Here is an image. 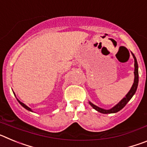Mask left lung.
Returning a JSON list of instances; mask_svg holds the SVG:
<instances>
[{"label": "left lung", "mask_w": 147, "mask_h": 147, "mask_svg": "<svg viewBox=\"0 0 147 147\" xmlns=\"http://www.w3.org/2000/svg\"><path fill=\"white\" fill-rule=\"evenodd\" d=\"M132 56H133V58H134V60H135V71H134L135 79H134V83H133V85H132L130 90L128 92V93L126 95V96L124 97V98H123V99H122L119 104H117V105H115V107H113V108L110 109V110H105V109L100 108V107H97V106L94 105L93 104H92L91 102H89L90 105L92 106V107L94 108L96 110H97L98 112L102 113H105V114L115 113L119 112V110H121L122 108H124V106H125V105L127 104V102H129V100L132 98V97L133 96V95H134L135 93H136V90H137V88H138V66L137 59H136V57H135V55L132 54Z\"/></svg>", "instance_id": "obj_1"}]
</instances>
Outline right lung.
Returning <instances> with one entry per match:
<instances>
[{
  "mask_svg": "<svg viewBox=\"0 0 147 147\" xmlns=\"http://www.w3.org/2000/svg\"><path fill=\"white\" fill-rule=\"evenodd\" d=\"M18 102H19V103H20V105H21L22 106H23V107H24V108H26V110H29V111H32V110H31V109H30L29 107H27L26 105H24V104H23V103H22V102H20V101H19V100H18Z\"/></svg>",
  "mask_w": 147,
  "mask_h": 147,
  "instance_id": "1",
  "label": "right lung"
}]
</instances>
